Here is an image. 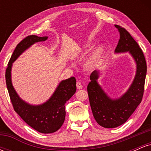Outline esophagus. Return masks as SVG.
I'll return each mask as SVG.
<instances>
[{"label":"esophagus","instance_id":"esophagus-1","mask_svg":"<svg viewBox=\"0 0 151 151\" xmlns=\"http://www.w3.org/2000/svg\"><path fill=\"white\" fill-rule=\"evenodd\" d=\"M82 87H83V86H82V84H81V83L80 82V81H77V88L78 89H82Z\"/></svg>","mask_w":151,"mask_h":151}]
</instances>
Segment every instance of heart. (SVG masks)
Masks as SVG:
<instances>
[{
  "label": "heart",
  "instance_id": "obj_1",
  "mask_svg": "<svg viewBox=\"0 0 151 151\" xmlns=\"http://www.w3.org/2000/svg\"><path fill=\"white\" fill-rule=\"evenodd\" d=\"M91 47V45L89 43L84 45L81 48L80 52L87 51ZM104 53V47L103 45H99L92 50L91 53L86 57L84 62V67L86 70L92 71L96 68L99 62H101L102 57Z\"/></svg>",
  "mask_w": 151,
  "mask_h": 151
}]
</instances>
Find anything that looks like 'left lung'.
Returning <instances> with one entry per match:
<instances>
[{
	"label": "left lung",
	"mask_w": 151,
	"mask_h": 151,
	"mask_svg": "<svg viewBox=\"0 0 151 151\" xmlns=\"http://www.w3.org/2000/svg\"><path fill=\"white\" fill-rule=\"evenodd\" d=\"M120 34L114 52H129L136 63V70L134 79L122 96L113 99L105 92L99 84L100 72L93 71L90 75L87 86L89 103L93 117L100 126L106 129L122 125L132 115L143 98L147 66L143 51L127 30L115 25Z\"/></svg>",
	"instance_id": "left-lung-1"
}]
</instances>
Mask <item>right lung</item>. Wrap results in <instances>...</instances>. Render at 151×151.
<instances>
[{
    "mask_svg": "<svg viewBox=\"0 0 151 151\" xmlns=\"http://www.w3.org/2000/svg\"><path fill=\"white\" fill-rule=\"evenodd\" d=\"M47 38V36L30 35L22 40L15 47L6 72L7 89L15 112L26 124L42 133H54L61 128L65 119V103L76 92V79L72 77L61 81L47 101L33 105L22 100L16 92L12 83L11 70L13 62L26 50Z\"/></svg>",
    "mask_w": 151,
    "mask_h": 151,
    "instance_id": "right-lung-1",
    "label": "right lung"
}]
</instances>
